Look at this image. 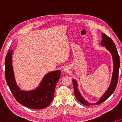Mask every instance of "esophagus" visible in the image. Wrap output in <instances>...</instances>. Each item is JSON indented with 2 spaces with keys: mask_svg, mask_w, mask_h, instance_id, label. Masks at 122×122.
Wrapping results in <instances>:
<instances>
[{
  "mask_svg": "<svg viewBox=\"0 0 122 122\" xmlns=\"http://www.w3.org/2000/svg\"><path fill=\"white\" fill-rule=\"evenodd\" d=\"M65 71H68V70H67V69H66V68H65Z\"/></svg>",
  "mask_w": 122,
  "mask_h": 122,
  "instance_id": "1",
  "label": "esophagus"
}]
</instances>
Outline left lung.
Here are the masks:
<instances>
[{
    "mask_svg": "<svg viewBox=\"0 0 122 122\" xmlns=\"http://www.w3.org/2000/svg\"><path fill=\"white\" fill-rule=\"evenodd\" d=\"M102 40L101 41V45L103 46H106L107 49H108L109 51L111 53L112 56L113 62V71L112 76V80H111L110 85L109 86L108 89L107 90L103 95L100 98L97 102L95 103V104H99L101 103L104 102L107 99H108L114 92L116 88L117 82L118 79V71L119 68V56L117 51V48L116 47L115 43L109 36L106 34L102 33ZM73 85H74V94L76 96V98L82 104L86 106H91L92 104L88 103L82 97L81 94L78 92L77 89V84L75 80H73Z\"/></svg>",
    "mask_w": 122,
    "mask_h": 122,
    "instance_id": "8db88e82",
    "label": "left lung"
}]
</instances>
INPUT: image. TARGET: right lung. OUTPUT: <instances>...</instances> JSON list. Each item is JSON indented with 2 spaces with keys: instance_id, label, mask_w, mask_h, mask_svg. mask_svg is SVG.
<instances>
[{
  "instance_id": "obj_1",
  "label": "right lung",
  "mask_w": 122,
  "mask_h": 122,
  "mask_svg": "<svg viewBox=\"0 0 122 122\" xmlns=\"http://www.w3.org/2000/svg\"><path fill=\"white\" fill-rule=\"evenodd\" d=\"M12 51L13 50H10L6 55L5 74L6 81L14 98L20 104L29 108L41 109L48 107L53 99L61 71H55L46 74L36 89L30 92L21 90L14 78L12 65Z\"/></svg>"
}]
</instances>
